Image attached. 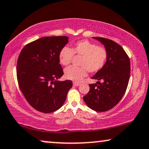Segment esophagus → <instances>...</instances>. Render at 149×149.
<instances>
[{
  "label": "esophagus",
  "instance_id": "esophagus-1",
  "mask_svg": "<svg viewBox=\"0 0 149 149\" xmlns=\"http://www.w3.org/2000/svg\"><path fill=\"white\" fill-rule=\"evenodd\" d=\"M73 85H74V86H79V85H81V83L78 82H73Z\"/></svg>",
  "mask_w": 149,
  "mask_h": 149
}]
</instances>
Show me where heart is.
Masks as SVG:
<instances>
[{
  "label": "heart",
  "instance_id": "heart-1",
  "mask_svg": "<svg viewBox=\"0 0 149 149\" xmlns=\"http://www.w3.org/2000/svg\"><path fill=\"white\" fill-rule=\"evenodd\" d=\"M74 55L81 57V67L69 66L64 70V76L69 80L79 82L87 76V72H96L101 70L107 62V51L94 42L83 40L75 42L70 49L64 47L59 53V61L62 66L70 64Z\"/></svg>",
  "mask_w": 149,
  "mask_h": 149
}]
</instances>
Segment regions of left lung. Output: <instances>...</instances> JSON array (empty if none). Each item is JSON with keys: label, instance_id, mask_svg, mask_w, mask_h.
I'll list each match as a JSON object with an SVG mask.
<instances>
[{"label": "left lung", "instance_id": "8db88e82", "mask_svg": "<svg viewBox=\"0 0 149 149\" xmlns=\"http://www.w3.org/2000/svg\"><path fill=\"white\" fill-rule=\"evenodd\" d=\"M93 38L104 45L108 57L103 68L91 77L97 81L89 85V91L83 100L93 111L105 112L119 102L127 89L130 61L123 47L117 42L105 38Z\"/></svg>", "mask_w": 149, "mask_h": 149}]
</instances>
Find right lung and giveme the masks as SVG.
<instances>
[{
    "label": "right lung",
    "instance_id": "add662e5",
    "mask_svg": "<svg viewBox=\"0 0 149 149\" xmlns=\"http://www.w3.org/2000/svg\"><path fill=\"white\" fill-rule=\"evenodd\" d=\"M66 36H45L22 49L17 62V78L20 90L36 111L50 113L62 107L70 80L60 81L64 74L59 53L68 43Z\"/></svg>",
    "mask_w": 149,
    "mask_h": 149
}]
</instances>
